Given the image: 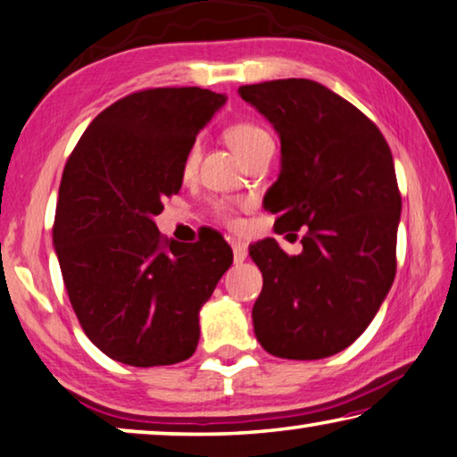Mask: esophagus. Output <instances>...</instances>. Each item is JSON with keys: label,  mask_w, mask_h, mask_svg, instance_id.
<instances>
[{"label": "esophagus", "mask_w": 457, "mask_h": 457, "mask_svg": "<svg viewBox=\"0 0 457 457\" xmlns=\"http://www.w3.org/2000/svg\"><path fill=\"white\" fill-rule=\"evenodd\" d=\"M233 255H235V262L241 263L247 259V247H245V243L241 241H233Z\"/></svg>", "instance_id": "1"}]
</instances>
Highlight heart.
I'll use <instances>...</instances> for the list:
<instances>
[{
	"label": "heart",
	"instance_id": "obj_1",
	"mask_svg": "<svg viewBox=\"0 0 457 457\" xmlns=\"http://www.w3.org/2000/svg\"><path fill=\"white\" fill-rule=\"evenodd\" d=\"M224 138H227L228 146L235 151V155L241 161L245 157H249L251 153H255L259 146L270 143V140H271V137L262 129V126H257L253 122L230 124L228 129L224 130ZM195 153H198V151H195V146H192V149H189V153H187V159H186V171H189L194 167ZM216 214H219L222 220H227L228 224H237L233 208H230L228 204H224V202L216 204Z\"/></svg>",
	"mask_w": 457,
	"mask_h": 457
}]
</instances>
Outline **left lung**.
<instances>
[{
	"label": "left lung",
	"mask_w": 457,
	"mask_h": 457,
	"mask_svg": "<svg viewBox=\"0 0 457 457\" xmlns=\"http://www.w3.org/2000/svg\"><path fill=\"white\" fill-rule=\"evenodd\" d=\"M238 94L282 143V170L263 202L279 228L306 230L298 255L276 238L249 247L263 276L257 341L286 360L335 355L366 331L396 276L403 202L390 146L366 114L317 81H263Z\"/></svg>",
	"instance_id": "obj_1"
}]
</instances>
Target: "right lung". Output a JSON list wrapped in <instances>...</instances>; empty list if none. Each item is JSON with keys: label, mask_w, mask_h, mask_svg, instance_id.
Instances as JSON below:
<instances>
[{"label": "right lung", "mask_w": 457, "mask_h": 457, "mask_svg": "<svg viewBox=\"0 0 457 457\" xmlns=\"http://www.w3.org/2000/svg\"><path fill=\"white\" fill-rule=\"evenodd\" d=\"M224 102L202 87L137 91L97 114L67 159L53 227L62 282L89 341L126 366L192 357L200 308L233 263L220 235L184 245L155 224Z\"/></svg>", "instance_id": "1"}]
</instances>
